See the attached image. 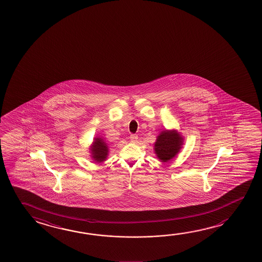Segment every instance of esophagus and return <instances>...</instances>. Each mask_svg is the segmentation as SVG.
I'll use <instances>...</instances> for the list:
<instances>
[{
    "label": "esophagus",
    "instance_id": "esophagus-1",
    "mask_svg": "<svg viewBox=\"0 0 262 262\" xmlns=\"http://www.w3.org/2000/svg\"><path fill=\"white\" fill-rule=\"evenodd\" d=\"M130 141H132V142H137V140H138V136L137 135H136V134H132V135H130Z\"/></svg>",
    "mask_w": 262,
    "mask_h": 262
}]
</instances>
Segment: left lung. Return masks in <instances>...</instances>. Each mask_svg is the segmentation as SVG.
Returning a JSON list of instances; mask_svg holds the SVG:
<instances>
[{"mask_svg":"<svg viewBox=\"0 0 262 262\" xmlns=\"http://www.w3.org/2000/svg\"><path fill=\"white\" fill-rule=\"evenodd\" d=\"M184 138L177 129H164L156 137L155 154L163 163L173 159L182 149Z\"/></svg>","mask_w":262,"mask_h":262,"instance_id":"obj_1","label":"left lung"}]
</instances>
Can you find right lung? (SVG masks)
<instances>
[{"instance_id":"right-lung-1","label":"right lung","mask_w":262,"mask_h":262,"mask_svg":"<svg viewBox=\"0 0 262 262\" xmlns=\"http://www.w3.org/2000/svg\"><path fill=\"white\" fill-rule=\"evenodd\" d=\"M91 157L93 160L95 161L97 164L103 163L106 161V157L108 156V145L106 143L105 139L103 137L94 138V141L89 148Z\"/></svg>"}]
</instances>
